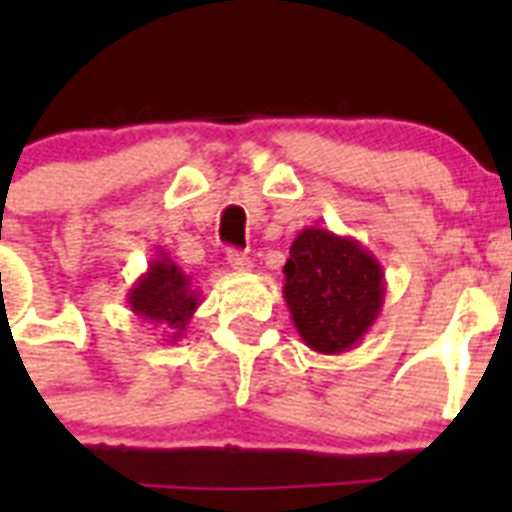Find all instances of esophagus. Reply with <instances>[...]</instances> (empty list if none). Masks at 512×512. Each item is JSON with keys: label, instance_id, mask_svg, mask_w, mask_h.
<instances>
[{"label": "esophagus", "instance_id": "obj_1", "mask_svg": "<svg viewBox=\"0 0 512 512\" xmlns=\"http://www.w3.org/2000/svg\"><path fill=\"white\" fill-rule=\"evenodd\" d=\"M228 264L230 269L241 271V274L251 271V259L243 251H238V248H228Z\"/></svg>", "mask_w": 512, "mask_h": 512}]
</instances>
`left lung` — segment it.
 Listing matches in <instances>:
<instances>
[{
  "mask_svg": "<svg viewBox=\"0 0 512 512\" xmlns=\"http://www.w3.org/2000/svg\"><path fill=\"white\" fill-rule=\"evenodd\" d=\"M382 264L351 235L302 228L284 264V302L297 333L318 354L354 348L384 305Z\"/></svg>",
  "mask_w": 512,
  "mask_h": 512,
  "instance_id": "8db88e82",
  "label": "left lung"
}]
</instances>
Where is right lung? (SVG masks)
I'll list each match as a JSON object with an SVG mask.
<instances>
[{
	"mask_svg": "<svg viewBox=\"0 0 512 512\" xmlns=\"http://www.w3.org/2000/svg\"><path fill=\"white\" fill-rule=\"evenodd\" d=\"M128 305L138 318L161 328V341L176 343L182 341L189 320L200 307V292L187 271L161 251L128 289Z\"/></svg>",
	"mask_w": 512,
	"mask_h": 512,
	"instance_id": "right-lung-1",
	"label": "right lung"
}]
</instances>
